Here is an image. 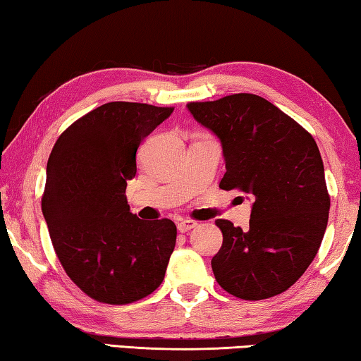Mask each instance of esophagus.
I'll list each match as a JSON object with an SVG mask.
<instances>
[{
  "label": "esophagus",
  "mask_w": 361,
  "mask_h": 361,
  "mask_svg": "<svg viewBox=\"0 0 361 361\" xmlns=\"http://www.w3.org/2000/svg\"><path fill=\"white\" fill-rule=\"evenodd\" d=\"M197 226V221H192V219H181V221L176 223V228H178L180 232H188L194 229Z\"/></svg>",
  "instance_id": "obj_1"
}]
</instances>
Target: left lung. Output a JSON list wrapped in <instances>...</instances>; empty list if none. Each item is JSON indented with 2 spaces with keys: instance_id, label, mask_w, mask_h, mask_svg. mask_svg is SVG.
<instances>
[{
  "instance_id": "1",
  "label": "left lung",
  "mask_w": 361,
  "mask_h": 361,
  "mask_svg": "<svg viewBox=\"0 0 361 361\" xmlns=\"http://www.w3.org/2000/svg\"><path fill=\"white\" fill-rule=\"evenodd\" d=\"M188 109L221 143L226 173L219 188L253 199L247 231L215 221L223 232L212 259L216 282L248 301L280 295L305 272L325 235L329 195L319 146L259 95L191 102Z\"/></svg>"
}]
</instances>
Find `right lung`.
Segmentation results:
<instances>
[{"mask_svg":"<svg viewBox=\"0 0 361 361\" xmlns=\"http://www.w3.org/2000/svg\"><path fill=\"white\" fill-rule=\"evenodd\" d=\"M172 113L105 103L73 122L49 156L42 215L65 272L95 301H138L166 276L176 226L133 215L126 188L137 175L140 145Z\"/></svg>","mask_w":361,"mask_h":361,"instance_id":"obj_1","label":"right lung"}]
</instances>
